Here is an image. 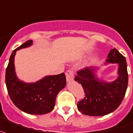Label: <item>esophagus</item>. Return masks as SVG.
Returning <instances> with one entry per match:
<instances>
[{"label":"esophagus","instance_id":"1","mask_svg":"<svg viewBox=\"0 0 133 133\" xmlns=\"http://www.w3.org/2000/svg\"><path fill=\"white\" fill-rule=\"evenodd\" d=\"M65 75H66V79L68 82H70L73 80V72L71 70H68L66 71L65 72Z\"/></svg>","mask_w":133,"mask_h":133}]
</instances>
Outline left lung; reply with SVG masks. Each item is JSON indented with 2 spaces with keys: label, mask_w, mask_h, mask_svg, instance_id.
Wrapping results in <instances>:
<instances>
[{
  "label": "left lung",
  "mask_w": 133,
  "mask_h": 133,
  "mask_svg": "<svg viewBox=\"0 0 133 133\" xmlns=\"http://www.w3.org/2000/svg\"><path fill=\"white\" fill-rule=\"evenodd\" d=\"M117 63L118 77L107 82L98 79V67H87L77 72L75 80L84 89L85 97L79 101L77 109L83 114L101 116L109 114L121 105L127 90L128 75L125 58L116 48L108 54L105 64Z\"/></svg>",
  "instance_id": "8db88e82"
}]
</instances>
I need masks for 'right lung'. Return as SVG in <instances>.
<instances>
[{
  "mask_svg": "<svg viewBox=\"0 0 133 133\" xmlns=\"http://www.w3.org/2000/svg\"><path fill=\"white\" fill-rule=\"evenodd\" d=\"M30 39L13 51L6 69L5 84L10 98L15 106L29 114H44L53 110L57 94L66 85L64 73L48 75L36 82L26 83L19 79L15 72L17 51L33 44Z\"/></svg>",
  "mask_w": 133,
  "mask_h": 133,
  "instance_id": "add662e5",
  "label": "right lung"
}]
</instances>
